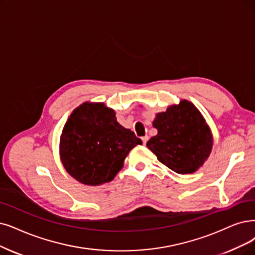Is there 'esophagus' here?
I'll use <instances>...</instances> for the list:
<instances>
[{
  "label": "esophagus",
  "mask_w": 255,
  "mask_h": 255,
  "mask_svg": "<svg viewBox=\"0 0 255 255\" xmlns=\"http://www.w3.org/2000/svg\"><path fill=\"white\" fill-rule=\"evenodd\" d=\"M147 140H148V136H143V137H142V141H143V144H144V145L146 144Z\"/></svg>",
  "instance_id": "obj_1"
}]
</instances>
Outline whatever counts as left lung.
Instances as JSON below:
<instances>
[{"mask_svg": "<svg viewBox=\"0 0 255 255\" xmlns=\"http://www.w3.org/2000/svg\"><path fill=\"white\" fill-rule=\"evenodd\" d=\"M152 126L158 134L146 146L177 174L195 172L208 158L212 137L199 110L187 100L157 114Z\"/></svg>", "mask_w": 255, "mask_h": 255, "instance_id": "left-lung-1", "label": "left lung"}]
</instances>
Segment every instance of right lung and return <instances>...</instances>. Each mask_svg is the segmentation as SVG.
<instances>
[{"label":"right lung","mask_w":255,"mask_h":255,"mask_svg":"<svg viewBox=\"0 0 255 255\" xmlns=\"http://www.w3.org/2000/svg\"><path fill=\"white\" fill-rule=\"evenodd\" d=\"M142 144L134 131L120 126L104 104L81 105L73 111L60 136V158L69 174L86 185L114 179L129 150Z\"/></svg>","instance_id":"right-lung-1"}]
</instances>
